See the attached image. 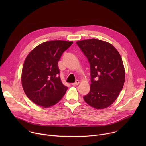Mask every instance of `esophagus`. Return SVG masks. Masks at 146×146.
I'll return each instance as SVG.
<instances>
[{
  "instance_id": "esophagus-1",
  "label": "esophagus",
  "mask_w": 146,
  "mask_h": 146,
  "mask_svg": "<svg viewBox=\"0 0 146 146\" xmlns=\"http://www.w3.org/2000/svg\"><path fill=\"white\" fill-rule=\"evenodd\" d=\"M79 83V80H76L74 83H72V85L73 86H76V85H78Z\"/></svg>"
}]
</instances>
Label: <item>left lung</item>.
<instances>
[{
	"mask_svg": "<svg viewBox=\"0 0 146 146\" xmlns=\"http://www.w3.org/2000/svg\"><path fill=\"white\" fill-rule=\"evenodd\" d=\"M90 64V89L85 101L96 109L111 105L118 96L125 82L121 57L113 46L97 39L76 42Z\"/></svg>",
	"mask_w": 146,
	"mask_h": 146,
	"instance_id": "obj_1",
	"label": "left lung"
}]
</instances>
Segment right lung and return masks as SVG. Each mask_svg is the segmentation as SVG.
<instances>
[{
	"label": "right lung",
	"instance_id": "obj_1",
	"mask_svg": "<svg viewBox=\"0 0 146 146\" xmlns=\"http://www.w3.org/2000/svg\"><path fill=\"white\" fill-rule=\"evenodd\" d=\"M73 41H51L38 45L27 57L22 72V85L27 97L44 108L54 105L67 89L60 77L58 61Z\"/></svg>",
	"mask_w": 146,
	"mask_h": 146
}]
</instances>
